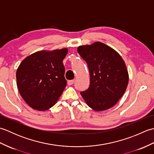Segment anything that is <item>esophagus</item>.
Returning <instances> with one entry per match:
<instances>
[{
    "mask_svg": "<svg viewBox=\"0 0 154 154\" xmlns=\"http://www.w3.org/2000/svg\"><path fill=\"white\" fill-rule=\"evenodd\" d=\"M73 83H74V80H69L67 81L68 85H73Z\"/></svg>",
    "mask_w": 154,
    "mask_h": 154,
    "instance_id": "1",
    "label": "esophagus"
}]
</instances>
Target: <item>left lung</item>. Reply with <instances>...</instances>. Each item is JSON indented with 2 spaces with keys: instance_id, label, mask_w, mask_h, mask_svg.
I'll return each instance as SVG.
<instances>
[{
  "instance_id": "1",
  "label": "left lung",
  "mask_w": 154,
  "mask_h": 154,
  "mask_svg": "<svg viewBox=\"0 0 154 154\" xmlns=\"http://www.w3.org/2000/svg\"><path fill=\"white\" fill-rule=\"evenodd\" d=\"M78 53L87 62L90 86L81 94L86 104L95 111L115 105L125 93L129 75L125 62L113 48L102 42L80 45Z\"/></svg>"
}]
</instances>
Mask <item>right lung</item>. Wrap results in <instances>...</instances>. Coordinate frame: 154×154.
Wrapping results in <instances>:
<instances>
[{"mask_svg":"<svg viewBox=\"0 0 154 154\" xmlns=\"http://www.w3.org/2000/svg\"><path fill=\"white\" fill-rule=\"evenodd\" d=\"M67 48L42 50L28 55L16 71V83L22 99L28 106L46 110L57 103L67 85L63 59Z\"/></svg>","mask_w":154,"mask_h":154,"instance_id":"1","label":"right lung"}]
</instances>
